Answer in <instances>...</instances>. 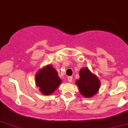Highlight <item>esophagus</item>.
Instances as JSON below:
<instances>
[{
  "mask_svg": "<svg viewBox=\"0 0 128 128\" xmlns=\"http://www.w3.org/2000/svg\"><path fill=\"white\" fill-rule=\"evenodd\" d=\"M68 81L70 82H72V76H70L68 77Z\"/></svg>",
  "mask_w": 128,
  "mask_h": 128,
  "instance_id": "1",
  "label": "esophagus"
}]
</instances>
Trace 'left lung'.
Wrapping results in <instances>:
<instances>
[{"label": "left lung", "instance_id": "obj_1", "mask_svg": "<svg viewBox=\"0 0 128 128\" xmlns=\"http://www.w3.org/2000/svg\"><path fill=\"white\" fill-rule=\"evenodd\" d=\"M80 93L84 97L90 98L98 92L100 81L96 75L92 73L88 68L80 71V79L76 81Z\"/></svg>", "mask_w": 128, "mask_h": 128}]
</instances>
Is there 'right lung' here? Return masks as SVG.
Instances as JSON below:
<instances>
[{
  "label": "right lung",
  "instance_id": "1",
  "mask_svg": "<svg viewBox=\"0 0 128 128\" xmlns=\"http://www.w3.org/2000/svg\"><path fill=\"white\" fill-rule=\"evenodd\" d=\"M36 84L42 94H52L61 83L56 70L50 65L40 70L36 74Z\"/></svg>",
  "mask_w": 128,
  "mask_h": 128
}]
</instances>
